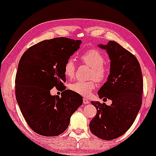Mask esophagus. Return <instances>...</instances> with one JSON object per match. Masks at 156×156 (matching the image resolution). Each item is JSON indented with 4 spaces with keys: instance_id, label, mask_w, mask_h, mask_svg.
I'll return each mask as SVG.
<instances>
[{
    "instance_id": "esophagus-1",
    "label": "esophagus",
    "mask_w": 156,
    "mask_h": 156,
    "mask_svg": "<svg viewBox=\"0 0 156 156\" xmlns=\"http://www.w3.org/2000/svg\"><path fill=\"white\" fill-rule=\"evenodd\" d=\"M83 103H84V104H87L89 103V101L87 99V98H84V99H83Z\"/></svg>"
}]
</instances>
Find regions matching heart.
Listing matches in <instances>:
<instances>
[{
  "mask_svg": "<svg viewBox=\"0 0 156 156\" xmlns=\"http://www.w3.org/2000/svg\"><path fill=\"white\" fill-rule=\"evenodd\" d=\"M80 59L83 62L91 68L90 77L94 78L98 82H103L108 76V69L104 64L105 63V58L99 50L91 49L83 53L80 56ZM64 72L66 76L72 78L75 73V64L72 58L68 59L64 66ZM69 88L74 92L79 94L88 97L91 91L96 88V83L91 80L89 82L76 81L71 83Z\"/></svg>",
  "mask_w": 156,
  "mask_h": 156,
  "instance_id": "b5f03b06",
  "label": "heart"
}]
</instances>
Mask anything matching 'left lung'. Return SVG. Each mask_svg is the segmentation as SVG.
I'll use <instances>...</instances> for the list:
<instances>
[{
  "mask_svg": "<svg viewBox=\"0 0 156 156\" xmlns=\"http://www.w3.org/2000/svg\"><path fill=\"white\" fill-rule=\"evenodd\" d=\"M98 46L106 51L111 61L110 74L98 95L112 104L91 101L97 112L89 129L98 138L109 140L122 136L133 124L141 106L144 82L140 64L133 55L114 41Z\"/></svg>",
  "mask_w": 156,
  "mask_h": 156,
  "instance_id": "1",
  "label": "left lung"
}]
</instances>
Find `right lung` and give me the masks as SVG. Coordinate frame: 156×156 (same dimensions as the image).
Returning <instances> with one entry per match:
<instances>
[{"label":"right lung","instance_id":"right-lung-1","mask_svg":"<svg viewBox=\"0 0 156 156\" xmlns=\"http://www.w3.org/2000/svg\"><path fill=\"white\" fill-rule=\"evenodd\" d=\"M82 41L66 37L46 40L25 51L18 64L16 97L23 117L35 133L57 136L69 124L83 98L65 90L64 66L80 48ZM62 88L61 97L51 95L53 87Z\"/></svg>","mask_w":156,"mask_h":156}]
</instances>
